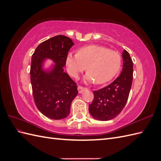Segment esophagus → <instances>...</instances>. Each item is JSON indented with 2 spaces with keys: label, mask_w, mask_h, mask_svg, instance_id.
<instances>
[{
  "label": "esophagus",
  "mask_w": 161,
  "mask_h": 161,
  "mask_svg": "<svg viewBox=\"0 0 161 161\" xmlns=\"http://www.w3.org/2000/svg\"><path fill=\"white\" fill-rule=\"evenodd\" d=\"M85 90V87H82V86H78V91H79V93H82V92H83Z\"/></svg>",
  "instance_id": "obj_1"
}]
</instances>
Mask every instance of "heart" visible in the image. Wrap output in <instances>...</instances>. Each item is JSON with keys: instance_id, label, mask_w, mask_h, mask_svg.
Segmentation results:
<instances>
[{"instance_id": "b5f03b06", "label": "heart", "mask_w": 161, "mask_h": 161, "mask_svg": "<svg viewBox=\"0 0 161 161\" xmlns=\"http://www.w3.org/2000/svg\"><path fill=\"white\" fill-rule=\"evenodd\" d=\"M121 58L118 52L100 46H89L80 48L78 53H69L66 58L70 75L77 78L86 67L84 76L86 83L96 81L103 84L113 79L120 69Z\"/></svg>"}]
</instances>
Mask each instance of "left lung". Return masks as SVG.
Instances as JSON below:
<instances>
[{"instance_id":"1","label":"left lung","mask_w":161,"mask_h":161,"mask_svg":"<svg viewBox=\"0 0 161 161\" xmlns=\"http://www.w3.org/2000/svg\"><path fill=\"white\" fill-rule=\"evenodd\" d=\"M123 69L120 75L103 89L93 91L94 99L89 111L99 121L115 118L122 111L128 99L133 80V62L125 50L122 53Z\"/></svg>"}]
</instances>
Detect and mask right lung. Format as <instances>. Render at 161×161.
Returning a JSON list of instances; mask_svg holds the SVG:
<instances>
[{
	"label": "right lung",
	"mask_w": 161,
	"mask_h": 161,
	"mask_svg": "<svg viewBox=\"0 0 161 161\" xmlns=\"http://www.w3.org/2000/svg\"><path fill=\"white\" fill-rule=\"evenodd\" d=\"M73 45L70 38L57 36L41 43L32 55L30 76L33 99L37 109L48 118H66L79 92L76 82L63 69ZM47 59L55 64L45 69Z\"/></svg>",
	"instance_id": "add662e5"
}]
</instances>
